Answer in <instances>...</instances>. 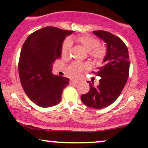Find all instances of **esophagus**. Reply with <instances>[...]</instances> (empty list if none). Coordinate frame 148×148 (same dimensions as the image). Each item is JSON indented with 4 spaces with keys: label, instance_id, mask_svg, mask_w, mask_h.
I'll use <instances>...</instances> for the list:
<instances>
[{
    "label": "esophagus",
    "instance_id": "obj_1",
    "mask_svg": "<svg viewBox=\"0 0 148 148\" xmlns=\"http://www.w3.org/2000/svg\"><path fill=\"white\" fill-rule=\"evenodd\" d=\"M79 84V81H74V80H71L69 81V84L70 85H74V84Z\"/></svg>",
    "mask_w": 148,
    "mask_h": 148
}]
</instances>
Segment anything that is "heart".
<instances>
[{"label":"heart","mask_w":148,"mask_h":148,"mask_svg":"<svg viewBox=\"0 0 148 148\" xmlns=\"http://www.w3.org/2000/svg\"><path fill=\"white\" fill-rule=\"evenodd\" d=\"M76 42L81 48L88 52V56L95 62H100L103 60L106 55V49L104 47L100 45L99 39L88 35H79L75 37ZM72 42L69 39L64 40L61 49V55L62 58H67L70 53ZM88 68V65L79 62H73L67 67V74L72 78L79 77L85 69Z\"/></svg>","instance_id":"1"}]
</instances>
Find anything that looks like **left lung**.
Segmentation results:
<instances>
[{
  "label": "left lung",
  "instance_id": "left-lung-1",
  "mask_svg": "<svg viewBox=\"0 0 148 148\" xmlns=\"http://www.w3.org/2000/svg\"><path fill=\"white\" fill-rule=\"evenodd\" d=\"M93 33L106 43V55L102 67L95 72L101 77L99 84L90 82V90L82 95V102L91 108L100 109L112 104L123 91L130 72V56L126 45L120 37L104 30Z\"/></svg>",
  "mask_w": 148,
  "mask_h": 148
}]
</instances>
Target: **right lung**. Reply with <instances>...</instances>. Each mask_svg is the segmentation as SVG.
Returning a JSON list of instances; mask_svg holds the SVG:
<instances>
[{"instance_id":"add662e5","label":"right lung","mask_w":148,"mask_h":148,"mask_svg":"<svg viewBox=\"0 0 148 148\" xmlns=\"http://www.w3.org/2000/svg\"><path fill=\"white\" fill-rule=\"evenodd\" d=\"M73 30L47 26L27 37L20 53L18 74L23 89L37 106L47 108L61 101L69 79L52 73V64L61 56L64 40Z\"/></svg>"}]
</instances>
